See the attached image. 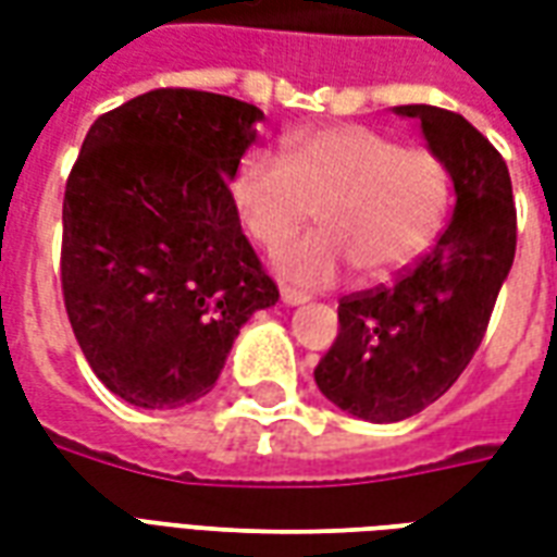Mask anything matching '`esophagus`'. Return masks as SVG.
Segmentation results:
<instances>
[{
    "mask_svg": "<svg viewBox=\"0 0 557 557\" xmlns=\"http://www.w3.org/2000/svg\"><path fill=\"white\" fill-rule=\"evenodd\" d=\"M280 298H283V304H286V307H298V304L310 301V295H304V292H298V289H283L280 292Z\"/></svg>",
    "mask_w": 557,
    "mask_h": 557,
    "instance_id": "obj_1",
    "label": "esophagus"
}]
</instances>
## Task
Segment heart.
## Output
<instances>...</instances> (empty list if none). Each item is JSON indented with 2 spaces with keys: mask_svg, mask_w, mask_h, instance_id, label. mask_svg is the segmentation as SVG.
Here are the masks:
<instances>
[{
  "mask_svg": "<svg viewBox=\"0 0 557 557\" xmlns=\"http://www.w3.org/2000/svg\"><path fill=\"white\" fill-rule=\"evenodd\" d=\"M232 202L244 230L277 247L315 214L322 230L280 247L274 268L298 286H331L349 262L363 280L411 265L442 226L450 178L430 148L397 146L363 125L286 139V158L250 148L235 163Z\"/></svg>",
  "mask_w": 557,
  "mask_h": 557,
  "instance_id": "heart-1",
  "label": "heart"
}]
</instances>
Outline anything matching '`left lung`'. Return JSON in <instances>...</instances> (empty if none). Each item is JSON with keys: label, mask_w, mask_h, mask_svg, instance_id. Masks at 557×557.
Instances as JSON below:
<instances>
[{"label": "left lung", "mask_w": 557, "mask_h": 557, "mask_svg": "<svg viewBox=\"0 0 557 557\" xmlns=\"http://www.w3.org/2000/svg\"><path fill=\"white\" fill-rule=\"evenodd\" d=\"M418 119L454 182V218L438 244L394 286L339 301V334L315 367V385L337 409L397 423L454 385L490 325L516 253L507 163L478 127L450 110L394 107Z\"/></svg>", "instance_id": "1"}]
</instances>
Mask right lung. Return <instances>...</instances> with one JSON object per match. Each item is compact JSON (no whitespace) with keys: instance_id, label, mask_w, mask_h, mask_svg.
Here are the masks:
<instances>
[{"instance_id":"add662e5","label":"right lung","mask_w":557,"mask_h":557,"mask_svg":"<svg viewBox=\"0 0 557 557\" xmlns=\"http://www.w3.org/2000/svg\"><path fill=\"white\" fill-rule=\"evenodd\" d=\"M265 113L230 95L154 89L101 115L62 202V292L79 349L137 409L218 382L242 325L280 298L232 202Z\"/></svg>"}]
</instances>
